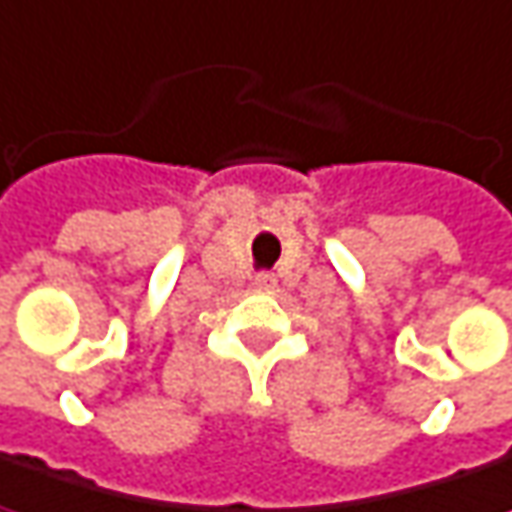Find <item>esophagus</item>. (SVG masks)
<instances>
[{"instance_id":"1","label":"esophagus","mask_w":512,"mask_h":512,"mask_svg":"<svg viewBox=\"0 0 512 512\" xmlns=\"http://www.w3.org/2000/svg\"><path fill=\"white\" fill-rule=\"evenodd\" d=\"M277 285V277L271 271H257L255 274V288L257 291H271Z\"/></svg>"}]
</instances>
